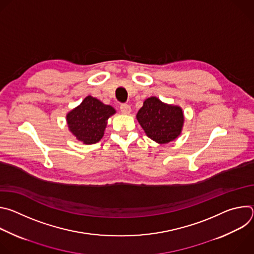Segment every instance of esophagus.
Instances as JSON below:
<instances>
[{"instance_id":"obj_1","label":"esophagus","mask_w":254,"mask_h":254,"mask_svg":"<svg viewBox=\"0 0 254 254\" xmlns=\"http://www.w3.org/2000/svg\"><path fill=\"white\" fill-rule=\"evenodd\" d=\"M121 112L123 113V114H125V115H129L130 114V112H131V108H130V106L128 105V104H127V103H124V104H121Z\"/></svg>"}]
</instances>
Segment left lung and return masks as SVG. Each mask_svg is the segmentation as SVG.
<instances>
[{"label": "left lung", "instance_id": "left-lung-1", "mask_svg": "<svg viewBox=\"0 0 254 254\" xmlns=\"http://www.w3.org/2000/svg\"><path fill=\"white\" fill-rule=\"evenodd\" d=\"M136 120L147 135L158 143H168L177 138L184 125L182 108L164 103L155 96L143 101Z\"/></svg>", "mask_w": 254, "mask_h": 254}]
</instances>
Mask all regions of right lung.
Wrapping results in <instances>:
<instances>
[{"mask_svg":"<svg viewBox=\"0 0 254 254\" xmlns=\"http://www.w3.org/2000/svg\"><path fill=\"white\" fill-rule=\"evenodd\" d=\"M116 114V110L103 104L100 100L90 95L69 112L66 116L69 130L76 138L85 144H92L99 141L106 127L107 120Z\"/></svg>","mask_w":254,"mask_h":254,"instance_id":"obj_1","label":"right lung"}]
</instances>
